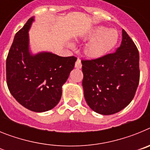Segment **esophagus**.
Instances as JSON below:
<instances>
[{
	"mask_svg": "<svg viewBox=\"0 0 150 150\" xmlns=\"http://www.w3.org/2000/svg\"><path fill=\"white\" fill-rule=\"evenodd\" d=\"M75 67H76V68H81L82 67L81 60L79 59H77V60H76V63H75Z\"/></svg>",
	"mask_w": 150,
	"mask_h": 150,
	"instance_id": "obj_1",
	"label": "esophagus"
}]
</instances>
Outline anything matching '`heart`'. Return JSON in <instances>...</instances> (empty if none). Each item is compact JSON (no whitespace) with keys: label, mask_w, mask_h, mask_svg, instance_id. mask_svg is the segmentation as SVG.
Here are the masks:
<instances>
[{"label":"heart","mask_w":150,"mask_h":150,"mask_svg":"<svg viewBox=\"0 0 150 150\" xmlns=\"http://www.w3.org/2000/svg\"><path fill=\"white\" fill-rule=\"evenodd\" d=\"M84 40H91L83 49L86 56L91 59H100L112 51L117 44L119 33L116 29L97 26L87 33Z\"/></svg>","instance_id":"obj_1"}]
</instances>
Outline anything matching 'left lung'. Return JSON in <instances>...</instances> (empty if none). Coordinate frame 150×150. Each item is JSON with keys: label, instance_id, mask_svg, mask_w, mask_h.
<instances>
[{"label": "left lung", "instance_id": "1", "mask_svg": "<svg viewBox=\"0 0 150 150\" xmlns=\"http://www.w3.org/2000/svg\"><path fill=\"white\" fill-rule=\"evenodd\" d=\"M81 62L84 97L91 110L111 115L131 103L140 81L139 52L124 29L115 52Z\"/></svg>", "mask_w": 150, "mask_h": 150}]
</instances>
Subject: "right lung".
I'll return each mask as SVG.
<instances>
[{
  "label": "right lung",
  "instance_id": "1",
  "mask_svg": "<svg viewBox=\"0 0 150 150\" xmlns=\"http://www.w3.org/2000/svg\"><path fill=\"white\" fill-rule=\"evenodd\" d=\"M31 17L16 34L6 62V83L20 104L34 112L52 109L62 98V86L76 61L75 56L61 57L51 52L30 55L28 30Z\"/></svg>",
  "mask_w": 150,
  "mask_h": 150
}]
</instances>
